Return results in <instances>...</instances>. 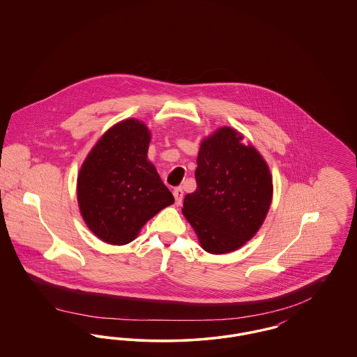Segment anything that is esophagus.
Segmentation results:
<instances>
[{"instance_id":"1","label":"esophagus","mask_w":357,"mask_h":357,"mask_svg":"<svg viewBox=\"0 0 357 357\" xmlns=\"http://www.w3.org/2000/svg\"><path fill=\"white\" fill-rule=\"evenodd\" d=\"M172 194H174V198H175V204H178V206L182 204V202H183V190L181 187H176V188H174Z\"/></svg>"}]
</instances>
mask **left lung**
<instances>
[{
  "instance_id": "obj_1",
  "label": "left lung",
  "mask_w": 357,
  "mask_h": 357,
  "mask_svg": "<svg viewBox=\"0 0 357 357\" xmlns=\"http://www.w3.org/2000/svg\"><path fill=\"white\" fill-rule=\"evenodd\" d=\"M242 136L222 127L204 139L197 160V190L187 194L183 214L206 252L225 255L255 236L272 202L269 167Z\"/></svg>"
}]
</instances>
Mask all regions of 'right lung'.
I'll return each mask as SVG.
<instances>
[{
  "label": "right lung",
  "instance_id": "add662e5",
  "mask_svg": "<svg viewBox=\"0 0 357 357\" xmlns=\"http://www.w3.org/2000/svg\"><path fill=\"white\" fill-rule=\"evenodd\" d=\"M150 131L135 119L109 128L86 156L77 178L85 223L104 242L124 245L162 208L174 204L147 160Z\"/></svg>",
  "mask_w": 357,
  "mask_h": 357
}]
</instances>
